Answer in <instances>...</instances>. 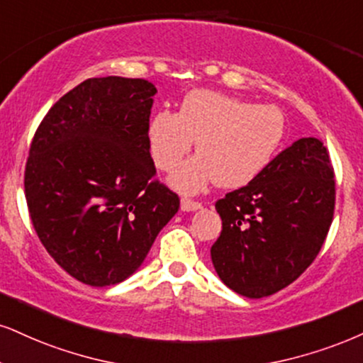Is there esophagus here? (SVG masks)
<instances>
[{
  "label": "esophagus",
  "instance_id": "obj_1",
  "mask_svg": "<svg viewBox=\"0 0 363 363\" xmlns=\"http://www.w3.org/2000/svg\"><path fill=\"white\" fill-rule=\"evenodd\" d=\"M202 208V203L194 202L190 199H182V210L183 212H195V210Z\"/></svg>",
  "mask_w": 363,
  "mask_h": 363
}]
</instances>
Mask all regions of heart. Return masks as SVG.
<instances>
[{
  "mask_svg": "<svg viewBox=\"0 0 363 363\" xmlns=\"http://www.w3.org/2000/svg\"><path fill=\"white\" fill-rule=\"evenodd\" d=\"M284 129V116L274 106L199 89L186 94L178 113H156L146 134L151 158L163 172H172L197 141L199 155L168 180L174 190L195 195L216 182L240 189L256 180L279 151Z\"/></svg>",
  "mask_w": 363,
  "mask_h": 363,
  "instance_id": "obj_1",
  "label": "heart"
}]
</instances>
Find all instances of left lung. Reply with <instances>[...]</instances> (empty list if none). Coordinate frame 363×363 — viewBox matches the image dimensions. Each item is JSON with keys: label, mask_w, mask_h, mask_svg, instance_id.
Instances as JSON below:
<instances>
[{"label": "left lung", "mask_w": 363, "mask_h": 363, "mask_svg": "<svg viewBox=\"0 0 363 363\" xmlns=\"http://www.w3.org/2000/svg\"><path fill=\"white\" fill-rule=\"evenodd\" d=\"M216 208L222 232L210 256L222 283L245 298L271 296L306 271L332 225L328 151L316 138L294 141Z\"/></svg>", "instance_id": "1"}]
</instances>
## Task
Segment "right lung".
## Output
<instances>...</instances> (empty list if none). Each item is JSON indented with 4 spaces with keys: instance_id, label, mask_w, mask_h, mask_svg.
I'll list each match as a JSON object with an SVG mask.
<instances>
[{
    "instance_id": "add662e5",
    "label": "right lung",
    "mask_w": 363,
    "mask_h": 363,
    "mask_svg": "<svg viewBox=\"0 0 363 363\" xmlns=\"http://www.w3.org/2000/svg\"><path fill=\"white\" fill-rule=\"evenodd\" d=\"M145 79H87L45 116L25 169L35 230L60 267L104 288L134 274L180 199L155 180Z\"/></svg>"
}]
</instances>
